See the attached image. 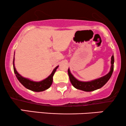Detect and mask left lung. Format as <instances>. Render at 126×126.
<instances>
[{"label":"left lung","instance_id":"1","mask_svg":"<svg viewBox=\"0 0 126 126\" xmlns=\"http://www.w3.org/2000/svg\"><path fill=\"white\" fill-rule=\"evenodd\" d=\"M114 56L112 55V57H111V66L110 71L109 73L105 75L104 76H102V77L98 78L97 79H95V80L89 82H82L78 80L72 75L69 69H68V75H69L70 81L71 82L72 85L75 88L83 91H86V92H91V91H93L99 89V88L102 87L108 82V80L110 79L114 70Z\"/></svg>","mask_w":126,"mask_h":126}]
</instances>
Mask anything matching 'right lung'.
I'll use <instances>...</instances> for the list:
<instances>
[{
  "mask_svg": "<svg viewBox=\"0 0 126 126\" xmlns=\"http://www.w3.org/2000/svg\"><path fill=\"white\" fill-rule=\"evenodd\" d=\"M14 59H15V57H14ZM14 61H13L14 73H15L17 79H18L19 81L21 82V84L23 86H25L27 89H30L31 91H34V92H41V91H44L46 90V89H48L51 86L52 83H53V76L56 71V69L58 68L59 66H57V67L54 68V69L52 72L51 75L48 78L44 79L42 81L34 82L32 81V80H30L28 79H27V78L22 77V76L19 74L18 72L16 70L15 66H14L15 65L14 64Z\"/></svg>",
  "mask_w": 126,
  "mask_h": 126,
  "instance_id": "right-lung-1",
  "label": "right lung"
}]
</instances>
